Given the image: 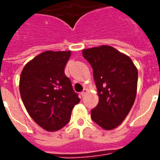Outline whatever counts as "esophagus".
<instances>
[{"label":"esophagus","instance_id":"obj_1","mask_svg":"<svg viewBox=\"0 0 160 160\" xmlns=\"http://www.w3.org/2000/svg\"><path fill=\"white\" fill-rule=\"evenodd\" d=\"M86 92H87V89H86V88H84V90H83L82 92H80V94H81V97H82V98H83V97H84V95H85V93H86Z\"/></svg>","mask_w":160,"mask_h":160}]
</instances>
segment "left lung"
<instances>
[{"label": "left lung", "instance_id": "left-lung-1", "mask_svg": "<svg viewBox=\"0 0 160 160\" xmlns=\"http://www.w3.org/2000/svg\"><path fill=\"white\" fill-rule=\"evenodd\" d=\"M92 68L99 97L91 118L106 130L119 126L136 98L138 69L128 56L108 45L83 50Z\"/></svg>", "mask_w": 160, "mask_h": 160}]
</instances>
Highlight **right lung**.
Returning a JSON list of instances; mask_svg holds the SVG:
<instances>
[{"label": "right lung", "instance_id": "right-lung-1", "mask_svg": "<svg viewBox=\"0 0 160 160\" xmlns=\"http://www.w3.org/2000/svg\"><path fill=\"white\" fill-rule=\"evenodd\" d=\"M71 51H45L25 65L19 91L27 111L39 126L53 132L70 121L80 99L64 73Z\"/></svg>", "mask_w": 160, "mask_h": 160}]
</instances>
